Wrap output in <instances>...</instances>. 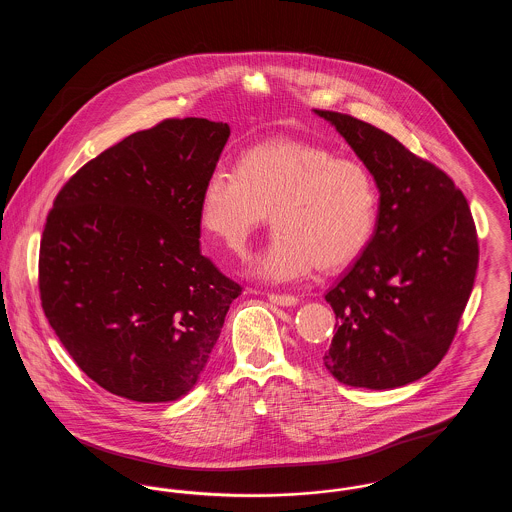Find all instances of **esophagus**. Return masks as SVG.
Masks as SVG:
<instances>
[{
    "label": "esophagus",
    "mask_w": 512,
    "mask_h": 512,
    "mask_svg": "<svg viewBox=\"0 0 512 512\" xmlns=\"http://www.w3.org/2000/svg\"><path fill=\"white\" fill-rule=\"evenodd\" d=\"M268 301L280 307H293L299 303V299L295 295H282V293H268Z\"/></svg>",
    "instance_id": "1"
}]
</instances>
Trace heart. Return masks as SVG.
<instances>
[{"label": "heart", "mask_w": 512, "mask_h": 512, "mask_svg": "<svg viewBox=\"0 0 512 512\" xmlns=\"http://www.w3.org/2000/svg\"><path fill=\"white\" fill-rule=\"evenodd\" d=\"M268 211L276 232L251 255L247 270L286 284L305 278L315 265L338 268L353 261L374 232L378 194L361 163L297 140L249 147L238 169L209 172L201 222L228 247H244Z\"/></svg>", "instance_id": "b5f03b06"}]
</instances>
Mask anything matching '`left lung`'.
Here are the masks:
<instances>
[{
  "mask_svg": "<svg viewBox=\"0 0 512 512\" xmlns=\"http://www.w3.org/2000/svg\"><path fill=\"white\" fill-rule=\"evenodd\" d=\"M365 163L380 192L363 255L326 301L336 334L322 361L341 384L393 390L438 366L455 338L478 268V236L463 192L388 132L318 111Z\"/></svg>",
  "mask_w": 512,
  "mask_h": 512,
  "instance_id": "8db88e82",
  "label": "left lung"
}]
</instances>
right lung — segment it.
<instances>
[{
  "label": "right lung",
  "mask_w": 512,
  "mask_h": 512,
  "mask_svg": "<svg viewBox=\"0 0 512 512\" xmlns=\"http://www.w3.org/2000/svg\"><path fill=\"white\" fill-rule=\"evenodd\" d=\"M230 126L169 119L86 163L53 201L40 297L98 386L140 403L194 388L242 288L199 249L201 192Z\"/></svg>",
  "instance_id": "1"
}]
</instances>
